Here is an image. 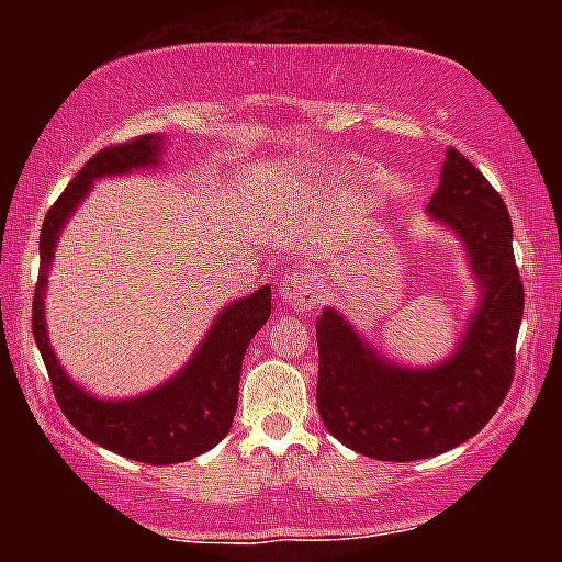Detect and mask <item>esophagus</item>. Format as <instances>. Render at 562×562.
Listing matches in <instances>:
<instances>
[{"mask_svg":"<svg viewBox=\"0 0 562 562\" xmlns=\"http://www.w3.org/2000/svg\"><path fill=\"white\" fill-rule=\"evenodd\" d=\"M279 296L291 306H314L317 302V286L310 273H291L279 283Z\"/></svg>","mask_w":562,"mask_h":562,"instance_id":"1","label":"esophagus"}]
</instances>
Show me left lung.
<instances>
[{"instance_id":"obj_1","label":"left lung","mask_w":562,"mask_h":562,"mask_svg":"<svg viewBox=\"0 0 562 562\" xmlns=\"http://www.w3.org/2000/svg\"><path fill=\"white\" fill-rule=\"evenodd\" d=\"M429 220L463 245L479 299L456 350L412 368L383 356L335 306L317 319V409L325 427L366 458L409 463L479 435L514 379L525 312L504 199L456 148L445 150Z\"/></svg>"}]
</instances>
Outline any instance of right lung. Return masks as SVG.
Masks as SVG:
<instances>
[{"label":"right lung","mask_w":562,"mask_h":562,"mask_svg":"<svg viewBox=\"0 0 562 562\" xmlns=\"http://www.w3.org/2000/svg\"><path fill=\"white\" fill-rule=\"evenodd\" d=\"M164 135L99 150L76 173L58 202L45 214L41 233V273L33 302V335L48 368L53 394L66 419L91 442L137 463L171 465L212 450L229 432L237 409L243 356L260 327L271 317V286L233 299L220 310L204 340L171 379L137 396L104 398L79 386L58 363L45 325V291L56 258L58 237L74 212L94 189L97 179L158 168L166 150Z\"/></svg>","instance_id":"1"}]
</instances>
